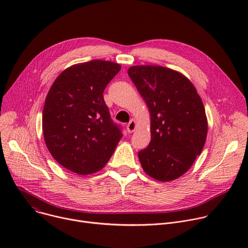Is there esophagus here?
I'll list each match as a JSON object with an SVG mask.
<instances>
[{
    "mask_svg": "<svg viewBox=\"0 0 248 248\" xmlns=\"http://www.w3.org/2000/svg\"><path fill=\"white\" fill-rule=\"evenodd\" d=\"M135 128H136V123H135V121L134 120H131L128 124H127V125H126V129H127V131L128 132H133L134 130H135Z\"/></svg>",
    "mask_w": 248,
    "mask_h": 248,
    "instance_id": "1",
    "label": "esophagus"
}]
</instances>
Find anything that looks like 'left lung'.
Returning <instances> with one entry per match:
<instances>
[{"label":"left lung","mask_w":248,"mask_h":248,"mask_svg":"<svg viewBox=\"0 0 248 248\" xmlns=\"http://www.w3.org/2000/svg\"><path fill=\"white\" fill-rule=\"evenodd\" d=\"M127 74L147 105L151 141L138 152L144 171L160 182L180 178L204 147V105L184 75L161 65H133Z\"/></svg>","instance_id":"1"}]
</instances>
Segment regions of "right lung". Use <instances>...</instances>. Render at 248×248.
Returning a JSON list of instances; mask_svg holds the SVG:
<instances>
[{
	"mask_svg": "<svg viewBox=\"0 0 248 248\" xmlns=\"http://www.w3.org/2000/svg\"><path fill=\"white\" fill-rule=\"evenodd\" d=\"M120 70L119 63L93 60L67 67L51 86L43 134L51 155L65 169L90 174L112 157L123 133L111 119L103 93Z\"/></svg>",
	"mask_w": 248,
	"mask_h": 248,
	"instance_id": "add662e5",
	"label": "right lung"
}]
</instances>
